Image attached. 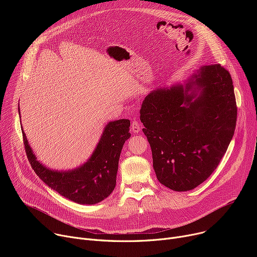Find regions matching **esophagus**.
Listing matches in <instances>:
<instances>
[{
    "label": "esophagus",
    "instance_id": "1",
    "mask_svg": "<svg viewBox=\"0 0 257 257\" xmlns=\"http://www.w3.org/2000/svg\"><path fill=\"white\" fill-rule=\"evenodd\" d=\"M142 129V125L138 122V121H136V120H134L132 123H131V131L133 132V133H138V132H140V130Z\"/></svg>",
    "mask_w": 257,
    "mask_h": 257
}]
</instances>
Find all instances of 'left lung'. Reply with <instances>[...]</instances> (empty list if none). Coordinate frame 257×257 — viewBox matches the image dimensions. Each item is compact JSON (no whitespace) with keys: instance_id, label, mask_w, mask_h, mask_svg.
<instances>
[{"instance_id":"8db88e82","label":"left lung","mask_w":257,"mask_h":257,"mask_svg":"<svg viewBox=\"0 0 257 257\" xmlns=\"http://www.w3.org/2000/svg\"><path fill=\"white\" fill-rule=\"evenodd\" d=\"M142 129L160 183L188 191L216 169L233 138L237 105L230 72L201 67L186 84L153 90L141 104Z\"/></svg>"}]
</instances>
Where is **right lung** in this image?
Returning a JSON list of instances; mask_svg holds the SVG:
<instances>
[{
	"mask_svg": "<svg viewBox=\"0 0 257 257\" xmlns=\"http://www.w3.org/2000/svg\"><path fill=\"white\" fill-rule=\"evenodd\" d=\"M129 127L127 119L108 122L90 159L80 168L65 172L52 171L42 165L32 153L23 131L22 134L31 168L49 187L74 202L95 204L115 189L121 151L131 136Z\"/></svg>",
	"mask_w": 257,
	"mask_h": 257,
	"instance_id": "right-lung-1",
	"label": "right lung"
}]
</instances>
